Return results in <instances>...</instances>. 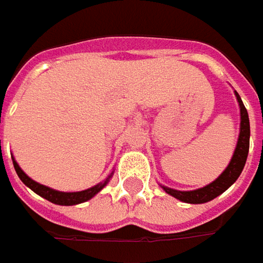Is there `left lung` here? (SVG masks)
<instances>
[{
	"mask_svg": "<svg viewBox=\"0 0 263 263\" xmlns=\"http://www.w3.org/2000/svg\"><path fill=\"white\" fill-rule=\"evenodd\" d=\"M235 92V97L238 101V107H240V134H238V140L235 145L233 157L230 160L228 166L225 167L222 174L216 178L215 181H212L211 184L201 187L197 190H190V191H179L162 185L160 187L165 190L169 196L181 200L184 203H191V204H200V203H208L211 200L216 199L218 196H221L225 190H228L235 181L240 177V174L243 172V167L247 160V154H249V143H250V122H249V115L246 110L245 104L241 101L240 96Z\"/></svg>",
	"mask_w": 263,
	"mask_h": 263,
	"instance_id": "8db88e82",
	"label": "left lung"
}]
</instances>
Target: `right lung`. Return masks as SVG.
<instances>
[{
  "instance_id": "1",
  "label": "right lung",
  "mask_w": 263,
  "mask_h": 263,
  "mask_svg": "<svg viewBox=\"0 0 263 263\" xmlns=\"http://www.w3.org/2000/svg\"><path fill=\"white\" fill-rule=\"evenodd\" d=\"M11 159H13V165H14V169H16V172H17L18 178L22 179V182H23L26 187H29L33 193H36L41 197H44L45 200L51 201L54 204H60V206H74V204H79V203H84V201L91 200L96 194H98L101 190L109 184L110 178L113 175V172H111L109 177L106 178L103 182H100V184L91 187V189L82 190V191H73V193H64V191H57V190L50 189V187H47V185H42L40 182L33 181L32 178L28 177V175L22 171V167H20L17 162H16L14 156H11Z\"/></svg>"
}]
</instances>
